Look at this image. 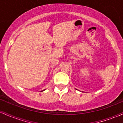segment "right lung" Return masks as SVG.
<instances>
[{"instance_id": "add662e5", "label": "right lung", "mask_w": 123, "mask_h": 123, "mask_svg": "<svg viewBox=\"0 0 123 123\" xmlns=\"http://www.w3.org/2000/svg\"><path fill=\"white\" fill-rule=\"evenodd\" d=\"M43 91H44V90H43Z\"/></svg>"}]
</instances>
